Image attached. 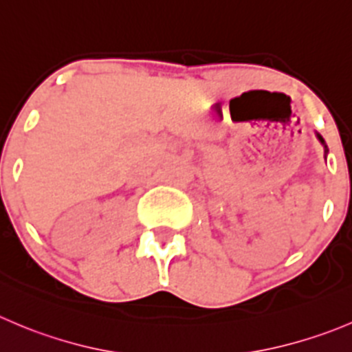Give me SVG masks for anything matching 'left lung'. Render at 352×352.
I'll list each match as a JSON object with an SVG mask.
<instances>
[{
	"label": "left lung",
	"mask_w": 352,
	"mask_h": 352,
	"mask_svg": "<svg viewBox=\"0 0 352 352\" xmlns=\"http://www.w3.org/2000/svg\"><path fill=\"white\" fill-rule=\"evenodd\" d=\"M315 134H316V139H318V141L322 142L323 149H325V160H327V155H329V148H327V144H325V141H323V138H322V135H320L318 132H315Z\"/></svg>",
	"instance_id": "obj_1"
}]
</instances>
